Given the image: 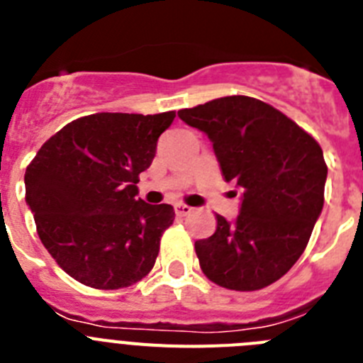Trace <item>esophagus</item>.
<instances>
[{"mask_svg": "<svg viewBox=\"0 0 363 363\" xmlns=\"http://www.w3.org/2000/svg\"><path fill=\"white\" fill-rule=\"evenodd\" d=\"M174 213H176V216H187V214L192 213V207H189V205H185V203H176Z\"/></svg>", "mask_w": 363, "mask_h": 363, "instance_id": "esophagus-1", "label": "esophagus"}]
</instances>
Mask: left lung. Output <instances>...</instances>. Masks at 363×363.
Segmentation results:
<instances>
[{"instance_id": "1", "label": "left lung", "mask_w": 363, "mask_h": 363, "mask_svg": "<svg viewBox=\"0 0 363 363\" xmlns=\"http://www.w3.org/2000/svg\"><path fill=\"white\" fill-rule=\"evenodd\" d=\"M178 116L213 142L225 182L242 189L238 218L194 243L203 274L230 291L280 280L306 251L323 207L322 147L284 112L249 96H225Z\"/></svg>"}]
</instances>
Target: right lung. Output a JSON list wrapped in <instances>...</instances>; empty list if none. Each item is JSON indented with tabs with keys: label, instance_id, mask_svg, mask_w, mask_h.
I'll use <instances>...</instances> for the list:
<instances>
[{
	"label": "right lung",
	"instance_id": "right-lung-1",
	"mask_svg": "<svg viewBox=\"0 0 363 363\" xmlns=\"http://www.w3.org/2000/svg\"><path fill=\"white\" fill-rule=\"evenodd\" d=\"M176 112H98L70 121L41 145L25 172L38 236L79 284L121 289L145 278L172 205L136 198L140 174Z\"/></svg>",
	"mask_w": 363,
	"mask_h": 363
}]
</instances>
